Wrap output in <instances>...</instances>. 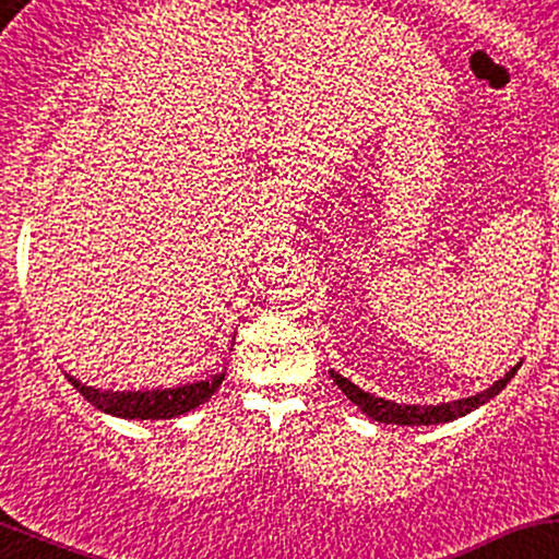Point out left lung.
<instances>
[{"label": "left lung", "mask_w": 559, "mask_h": 559, "mask_svg": "<svg viewBox=\"0 0 559 559\" xmlns=\"http://www.w3.org/2000/svg\"><path fill=\"white\" fill-rule=\"evenodd\" d=\"M518 367H520V364H518ZM518 367H512L510 372L504 374V378L493 382V385L486 388L483 393H475V396H469V399H460V401H451V404H438V406L393 404V401L378 399V396H372V393L361 391L359 385H354V382L343 378V374H337V372H330V374H332V380H335V385L341 388V391L346 393V396L354 401L356 406H359L364 415L378 419V423H385V425H438V423H451V419H456V417H465L473 409H478L480 404H486L488 399L497 396L501 388H504L507 382L515 378Z\"/></svg>", "instance_id": "left-lung-1"}]
</instances>
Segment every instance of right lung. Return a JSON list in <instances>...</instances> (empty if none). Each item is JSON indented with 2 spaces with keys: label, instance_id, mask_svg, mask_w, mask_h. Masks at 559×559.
<instances>
[{
  "label": "right lung",
  "instance_id": "right-lung-1",
  "mask_svg": "<svg viewBox=\"0 0 559 559\" xmlns=\"http://www.w3.org/2000/svg\"><path fill=\"white\" fill-rule=\"evenodd\" d=\"M224 372L213 374L209 380L190 382V385L179 388H163V391H97V388L84 385L76 378L68 374V382L97 409L108 412V415L127 417V419H171L187 415L195 406L205 404L213 396L218 385H222Z\"/></svg>",
  "mask_w": 559,
  "mask_h": 559
}]
</instances>
